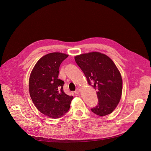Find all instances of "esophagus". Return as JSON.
<instances>
[{"label":"esophagus","instance_id":"obj_1","mask_svg":"<svg viewBox=\"0 0 151 151\" xmlns=\"http://www.w3.org/2000/svg\"><path fill=\"white\" fill-rule=\"evenodd\" d=\"M80 91H81V88H77V89H76V91H75V93L76 94H78L80 93Z\"/></svg>","mask_w":151,"mask_h":151}]
</instances>
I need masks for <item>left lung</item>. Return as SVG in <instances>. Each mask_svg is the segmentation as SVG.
Wrapping results in <instances>:
<instances>
[{"instance_id": "obj_1", "label": "left lung", "mask_w": 151, "mask_h": 151, "mask_svg": "<svg viewBox=\"0 0 151 151\" xmlns=\"http://www.w3.org/2000/svg\"><path fill=\"white\" fill-rule=\"evenodd\" d=\"M75 61L97 91L98 103L91 109L99 116L112 113L120 101L122 91L121 75L113 61L100 52H93L75 57Z\"/></svg>"}]
</instances>
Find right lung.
<instances>
[{
	"mask_svg": "<svg viewBox=\"0 0 151 151\" xmlns=\"http://www.w3.org/2000/svg\"><path fill=\"white\" fill-rule=\"evenodd\" d=\"M68 56L60 52L44 55L30 76L31 99L37 109L51 118H59L68 112L73 97L64 92V82L58 78L60 64Z\"/></svg>",
	"mask_w": 151,
	"mask_h": 151,
	"instance_id": "add662e5",
	"label": "right lung"
}]
</instances>
